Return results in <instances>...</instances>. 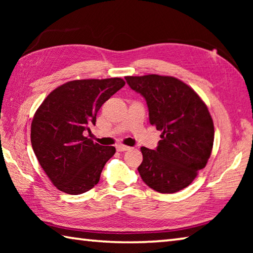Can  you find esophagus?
Returning <instances> with one entry per match:
<instances>
[{"instance_id":"34e87169","label":"esophagus","mask_w":253,"mask_h":253,"mask_svg":"<svg viewBox=\"0 0 253 253\" xmlns=\"http://www.w3.org/2000/svg\"><path fill=\"white\" fill-rule=\"evenodd\" d=\"M116 148H117L118 152H126V151H129V149H130L129 146H126V145H122V144L117 145Z\"/></svg>"}]
</instances>
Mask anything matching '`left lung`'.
<instances>
[{
    "label": "left lung",
    "mask_w": 253,
    "mask_h": 253,
    "mask_svg": "<svg viewBox=\"0 0 253 253\" xmlns=\"http://www.w3.org/2000/svg\"><path fill=\"white\" fill-rule=\"evenodd\" d=\"M142 95L149 123L162 131L155 149L142 147L140 177L160 193H175L193 182L211 156L214 126L207 105L193 89L174 77H125Z\"/></svg>",
    "instance_id": "obj_1"
}]
</instances>
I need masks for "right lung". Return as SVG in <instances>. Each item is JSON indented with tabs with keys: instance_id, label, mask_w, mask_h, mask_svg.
<instances>
[{
	"instance_id": "obj_1",
	"label": "right lung",
	"mask_w": 253,
	"mask_h": 253,
	"mask_svg": "<svg viewBox=\"0 0 253 253\" xmlns=\"http://www.w3.org/2000/svg\"><path fill=\"white\" fill-rule=\"evenodd\" d=\"M125 85L122 78L84 79L50 92L34 114L31 144L41 168L58 190L84 193L98 184L114 146H101L84 134L90 131L105 101Z\"/></svg>"
}]
</instances>
